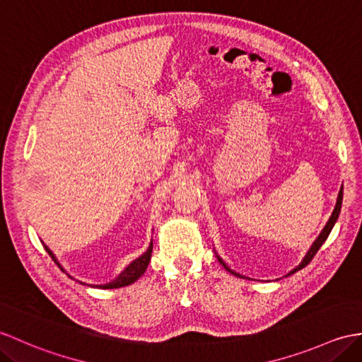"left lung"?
<instances>
[{"instance_id": "obj_1", "label": "left lung", "mask_w": 362, "mask_h": 362, "mask_svg": "<svg viewBox=\"0 0 362 362\" xmlns=\"http://www.w3.org/2000/svg\"><path fill=\"white\" fill-rule=\"evenodd\" d=\"M341 205H342V188L339 189V194H338V200H336V206H334V209H333V213H332V217L329 219V222H327V225L324 226V230L321 231V234H319L317 236V239L313 242V245H312V248L308 250V253L305 255V257H304V260H302V262L299 264V267L298 268H295V270L293 272H290L288 274H291V273H296L298 270H300V268H304V267H307L310 262H312V259L315 257V255L317 253V250L321 248V245L322 243L325 242V239L329 238V234H330V231H332V228H333V225H334V222L338 221V216H339V211H341ZM221 260V264H223L222 262V259H219ZM223 267L226 268V270H228L231 274H236V276H239V277H242L240 274H238V273H234L233 270H230L228 267H226L225 264H223Z\"/></svg>"}]
</instances>
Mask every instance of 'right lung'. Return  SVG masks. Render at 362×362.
<instances>
[{
  "label": "right lung",
  "mask_w": 362,
  "mask_h": 362,
  "mask_svg": "<svg viewBox=\"0 0 362 362\" xmlns=\"http://www.w3.org/2000/svg\"><path fill=\"white\" fill-rule=\"evenodd\" d=\"M46 251L49 253V256L52 257V260L54 262L60 267V264L57 262V259H55V256L52 255V251H50L47 247H46ZM151 253H153V243H151L149 245V248L146 250V253H143L139 259H136L134 260L132 264H129L128 267H126V270L117 277V279H114L112 282H109V284H105V285H97L98 288H120V287H124V285H129V284H132V282H136L139 277L145 273V270H146V267H148V264H149V259H151Z\"/></svg>",
  "instance_id": "1"
}]
</instances>
